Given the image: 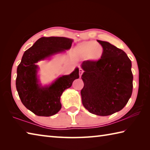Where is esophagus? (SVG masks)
Instances as JSON below:
<instances>
[{
  "instance_id": "1",
  "label": "esophagus",
  "mask_w": 150,
  "mask_h": 150,
  "mask_svg": "<svg viewBox=\"0 0 150 150\" xmlns=\"http://www.w3.org/2000/svg\"><path fill=\"white\" fill-rule=\"evenodd\" d=\"M83 73H84L83 69H81V68L79 69V75H80V77H81V76H82V74H83Z\"/></svg>"
}]
</instances>
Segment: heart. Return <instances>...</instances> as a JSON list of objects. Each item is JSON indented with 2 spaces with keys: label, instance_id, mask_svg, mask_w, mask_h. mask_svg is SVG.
<instances>
[{
  "label": "heart",
  "instance_id": "heart-1",
  "mask_svg": "<svg viewBox=\"0 0 150 150\" xmlns=\"http://www.w3.org/2000/svg\"><path fill=\"white\" fill-rule=\"evenodd\" d=\"M77 55L82 59H87L93 62L100 60L104 55V50L96 41L88 40L79 43L75 47Z\"/></svg>",
  "mask_w": 150,
  "mask_h": 150
}]
</instances>
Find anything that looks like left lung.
<instances>
[{
    "mask_svg": "<svg viewBox=\"0 0 150 150\" xmlns=\"http://www.w3.org/2000/svg\"><path fill=\"white\" fill-rule=\"evenodd\" d=\"M97 41L104 47V55L97 62L82 63L84 85L81 94L82 104L91 113L108 116L122 110L132 96V62L123 50Z\"/></svg>",
    "mask_w": 150,
    "mask_h": 150,
    "instance_id": "1",
    "label": "left lung"
}]
</instances>
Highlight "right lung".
<instances>
[{"instance_id":"1","label":"right lung","mask_w":150,"mask_h":150,"mask_svg":"<svg viewBox=\"0 0 150 150\" xmlns=\"http://www.w3.org/2000/svg\"><path fill=\"white\" fill-rule=\"evenodd\" d=\"M73 41L62 37H41L23 54L17 67L16 88L22 103L38 116L50 117L59 112L62 107L60 96L79 78V69L76 68L69 75L60 76L52 84L42 86L37 63L65 53L71 48Z\"/></svg>"}]
</instances>
